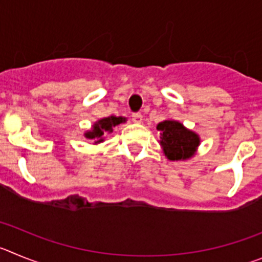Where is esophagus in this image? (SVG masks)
Returning <instances> with one entry per match:
<instances>
[{"mask_svg":"<svg viewBox=\"0 0 262 262\" xmlns=\"http://www.w3.org/2000/svg\"><path fill=\"white\" fill-rule=\"evenodd\" d=\"M142 114L141 112H134L133 115H132V120H133L134 122H137V124H140V122H142Z\"/></svg>","mask_w":262,"mask_h":262,"instance_id":"1","label":"esophagus"}]
</instances>
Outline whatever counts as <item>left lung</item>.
I'll return each instance as SVG.
<instances>
[{
    "label": "left lung",
    "instance_id": "left-lung-1",
    "mask_svg": "<svg viewBox=\"0 0 262 262\" xmlns=\"http://www.w3.org/2000/svg\"><path fill=\"white\" fill-rule=\"evenodd\" d=\"M160 132V145L169 160H181L194 154L200 143L199 136L184 128L183 124L172 120L159 122L157 126Z\"/></svg>",
    "mask_w": 262,
    "mask_h": 262
}]
</instances>
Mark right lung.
<instances>
[{
    "mask_svg": "<svg viewBox=\"0 0 262 262\" xmlns=\"http://www.w3.org/2000/svg\"><path fill=\"white\" fill-rule=\"evenodd\" d=\"M125 117H116V116H110V117H105V119L99 120L96 124H94L93 126V130L87 132L84 136L86 138L89 140H96L95 143L98 142H102L103 141V137L105 134L111 133V132L114 130V128L121 122H125Z\"/></svg>",
    "mask_w": 262,
    "mask_h": 262,
    "instance_id": "add662e5",
    "label": "right lung"
}]
</instances>
